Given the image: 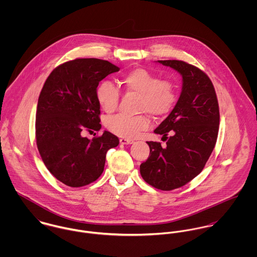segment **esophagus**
Listing matches in <instances>:
<instances>
[{
	"label": "esophagus",
	"mask_w": 257,
	"mask_h": 257,
	"mask_svg": "<svg viewBox=\"0 0 257 257\" xmlns=\"http://www.w3.org/2000/svg\"><path fill=\"white\" fill-rule=\"evenodd\" d=\"M119 143H120V145H132V144H134L133 141H130V140H126V139H120Z\"/></svg>",
	"instance_id": "esophagus-1"
}]
</instances>
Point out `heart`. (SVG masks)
Wrapping results in <instances>:
<instances>
[{"label": "heart", "instance_id": "obj_1", "mask_svg": "<svg viewBox=\"0 0 257 257\" xmlns=\"http://www.w3.org/2000/svg\"><path fill=\"white\" fill-rule=\"evenodd\" d=\"M121 84L128 93L139 95L138 111L161 117L173 109L177 94L172 82L160 78L145 68H136L121 78ZM97 100L104 111L111 113L117 109L119 91L110 81H103L97 89ZM106 126L113 135L133 140L149 126L147 113L135 116L117 114L106 120Z\"/></svg>", "mask_w": 257, "mask_h": 257}]
</instances>
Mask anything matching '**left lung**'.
I'll list each match as a JSON object with an SVG mask.
<instances>
[{
  "instance_id": "1",
  "label": "left lung",
  "mask_w": 257,
  "mask_h": 257,
  "mask_svg": "<svg viewBox=\"0 0 257 257\" xmlns=\"http://www.w3.org/2000/svg\"><path fill=\"white\" fill-rule=\"evenodd\" d=\"M181 74L183 84L178 102L154 130L166 147L147 142V161L141 164L144 180L152 187L171 191L201 173L216 146L220 110L211 79L198 67L181 60H158Z\"/></svg>"
}]
</instances>
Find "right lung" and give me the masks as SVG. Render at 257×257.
Masks as SVG:
<instances>
[{"label":"right lung","mask_w":257,"mask_h":257,"mask_svg":"<svg viewBox=\"0 0 257 257\" xmlns=\"http://www.w3.org/2000/svg\"><path fill=\"white\" fill-rule=\"evenodd\" d=\"M119 68L107 60L77 58L57 66L47 77L37 103V149L49 172L78 188L96 181L104 171L108 150L118 139L105 131L90 141L82 134L101 130L97 87Z\"/></svg>","instance_id":"obj_1"}]
</instances>
